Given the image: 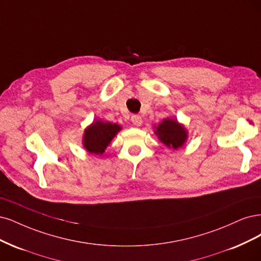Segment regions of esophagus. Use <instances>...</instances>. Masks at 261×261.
Listing matches in <instances>:
<instances>
[{
  "label": "esophagus",
  "mask_w": 261,
  "mask_h": 261,
  "mask_svg": "<svg viewBox=\"0 0 261 261\" xmlns=\"http://www.w3.org/2000/svg\"><path fill=\"white\" fill-rule=\"evenodd\" d=\"M131 122H132L134 125H137V127H140V125L142 124V118H141V116H139V115H133V116L131 117Z\"/></svg>",
  "instance_id": "obj_1"
}]
</instances>
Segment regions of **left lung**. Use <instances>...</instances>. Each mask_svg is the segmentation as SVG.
<instances>
[{
  "mask_svg": "<svg viewBox=\"0 0 261 261\" xmlns=\"http://www.w3.org/2000/svg\"><path fill=\"white\" fill-rule=\"evenodd\" d=\"M155 128V134L167 147L176 149L187 142L188 131L175 119H164Z\"/></svg>",
  "mask_w": 261,
  "mask_h": 261,
  "instance_id": "8db88e82",
  "label": "left lung"
}]
</instances>
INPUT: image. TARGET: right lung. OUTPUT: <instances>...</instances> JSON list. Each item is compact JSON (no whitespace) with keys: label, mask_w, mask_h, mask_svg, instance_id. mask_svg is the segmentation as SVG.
I'll return each mask as SVG.
<instances>
[{"label":"right lung","mask_w":261,"mask_h":261,"mask_svg":"<svg viewBox=\"0 0 261 261\" xmlns=\"http://www.w3.org/2000/svg\"><path fill=\"white\" fill-rule=\"evenodd\" d=\"M121 130V125L109 121L95 120L85 130L83 146L91 154H103L109 143Z\"/></svg>","instance_id":"add662e5"}]
</instances>
